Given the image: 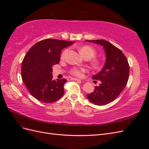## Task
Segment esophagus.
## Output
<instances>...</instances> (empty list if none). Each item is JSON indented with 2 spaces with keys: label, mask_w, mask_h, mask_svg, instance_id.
<instances>
[{
  "label": "esophagus",
  "mask_w": 149,
  "mask_h": 149,
  "mask_svg": "<svg viewBox=\"0 0 149 149\" xmlns=\"http://www.w3.org/2000/svg\"><path fill=\"white\" fill-rule=\"evenodd\" d=\"M69 80H74V81H81V79H78V78H68Z\"/></svg>",
  "instance_id": "esophagus-1"
}]
</instances>
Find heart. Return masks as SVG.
<instances>
[{"mask_svg":"<svg viewBox=\"0 0 149 149\" xmlns=\"http://www.w3.org/2000/svg\"><path fill=\"white\" fill-rule=\"evenodd\" d=\"M66 52H67V50H65L63 52L61 55V58H64ZM79 52L84 58H88V59L94 56V55H95L96 53V49L94 48H93L92 47L89 46V45H84L82 47H81L79 49ZM84 71V70L83 69L73 68L71 70V73L75 76H81L82 74V72H83Z\"/></svg>","mask_w":149,"mask_h":149,"instance_id":"obj_1","label":"heart"}]
</instances>
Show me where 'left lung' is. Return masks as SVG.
Listing matches in <instances>:
<instances>
[{"instance_id": "8db88e82", "label": "left lung", "mask_w": 149, "mask_h": 149, "mask_svg": "<svg viewBox=\"0 0 149 149\" xmlns=\"http://www.w3.org/2000/svg\"><path fill=\"white\" fill-rule=\"evenodd\" d=\"M103 47L106 55L105 64L93 79L101 81L93 93L86 96L89 101L103 106L113 101L123 91L127 83L129 65L127 58L119 48L104 40H87Z\"/></svg>"}]
</instances>
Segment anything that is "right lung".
<instances>
[{"instance_id": "obj_1", "label": "right lung", "mask_w": 149, "mask_h": 149, "mask_svg": "<svg viewBox=\"0 0 149 149\" xmlns=\"http://www.w3.org/2000/svg\"><path fill=\"white\" fill-rule=\"evenodd\" d=\"M73 43L45 39L35 43L26 54L22 61V78L30 94L37 100L51 103L63 96L66 80H53L52 67L60 62L62 49Z\"/></svg>"}]
</instances>
